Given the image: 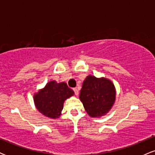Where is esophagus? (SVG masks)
Returning a JSON list of instances; mask_svg holds the SVG:
<instances>
[{"mask_svg": "<svg viewBox=\"0 0 155 155\" xmlns=\"http://www.w3.org/2000/svg\"><path fill=\"white\" fill-rule=\"evenodd\" d=\"M74 92H75V95H79V90H78V89L74 88Z\"/></svg>", "mask_w": 155, "mask_h": 155, "instance_id": "34e87169", "label": "esophagus"}]
</instances>
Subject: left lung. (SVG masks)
Here are the masks:
<instances>
[{"label":"left lung","mask_w":155,"mask_h":155,"mask_svg":"<svg viewBox=\"0 0 155 155\" xmlns=\"http://www.w3.org/2000/svg\"><path fill=\"white\" fill-rule=\"evenodd\" d=\"M79 99L89 116L101 117L114 104L116 89L111 80L89 75L83 82Z\"/></svg>","instance_id":"obj_1"}]
</instances>
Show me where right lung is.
I'll return each instance as SVG.
<instances>
[{
  "instance_id": "obj_1",
  "label": "right lung",
  "mask_w": 155,
  "mask_h": 155,
  "mask_svg": "<svg viewBox=\"0 0 155 155\" xmlns=\"http://www.w3.org/2000/svg\"><path fill=\"white\" fill-rule=\"evenodd\" d=\"M74 95V92L66 83L53 80L34 94L33 101L40 113L49 118L58 119L61 115L65 101Z\"/></svg>"
}]
</instances>
